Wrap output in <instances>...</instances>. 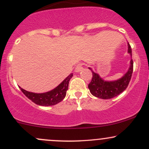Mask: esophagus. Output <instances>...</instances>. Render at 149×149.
<instances>
[{
  "label": "esophagus",
  "mask_w": 149,
  "mask_h": 149,
  "mask_svg": "<svg viewBox=\"0 0 149 149\" xmlns=\"http://www.w3.org/2000/svg\"><path fill=\"white\" fill-rule=\"evenodd\" d=\"M82 69H83V64H80V63L77 64L76 67H75V71H76V72H80Z\"/></svg>",
  "instance_id": "1"
}]
</instances>
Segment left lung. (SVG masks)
Segmentation results:
<instances>
[{
    "label": "left lung",
    "mask_w": 149,
    "mask_h": 149,
    "mask_svg": "<svg viewBox=\"0 0 149 149\" xmlns=\"http://www.w3.org/2000/svg\"><path fill=\"white\" fill-rule=\"evenodd\" d=\"M128 52L132 56L131 46L128 43ZM92 71L90 68H89ZM133 71V61L131 59L130 66L127 72L118 80L114 81H105L96 73H92V80L88 85V88L92 95L98 98L108 100L113 98L122 93L127 88L131 80Z\"/></svg>",
    "instance_id": "1"
}]
</instances>
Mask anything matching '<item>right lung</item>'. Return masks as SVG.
Wrapping results in <instances>:
<instances>
[{
  "label": "right lung",
  "instance_id": "add662e5",
  "mask_svg": "<svg viewBox=\"0 0 149 149\" xmlns=\"http://www.w3.org/2000/svg\"><path fill=\"white\" fill-rule=\"evenodd\" d=\"M72 76L73 73H71L69 76L66 77L57 88L45 93H33V92L26 91L25 90L21 88H20L25 96L28 97L36 104L40 106H45V107L53 106L59 103L66 97V91L69 88V81Z\"/></svg>",
  "mask_w": 149,
  "mask_h": 149
}]
</instances>
